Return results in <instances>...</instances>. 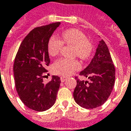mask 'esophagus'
I'll return each mask as SVG.
<instances>
[{
    "mask_svg": "<svg viewBox=\"0 0 131 131\" xmlns=\"http://www.w3.org/2000/svg\"><path fill=\"white\" fill-rule=\"evenodd\" d=\"M66 79H67V78L65 77V76H61V77H60V81H61V82H64Z\"/></svg>",
    "mask_w": 131,
    "mask_h": 131,
    "instance_id": "34e87169",
    "label": "esophagus"
}]
</instances>
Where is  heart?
Listing matches in <instances>:
<instances>
[{
	"label": "heart",
	"instance_id": "1",
	"mask_svg": "<svg viewBox=\"0 0 131 131\" xmlns=\"http://www.w3.org/2000/svg\"><path fill=\"white\" fill-rule=\"evenodd\" d=\"M62 39L60 40L55 37H52L48 42L47 50L51 57H55L59 54L64 44L74 47V55L80 59L86 60L91 55L92 51V44L87 39L86 35L76 29H70L63 32ZM81 68V64L76 60L61 58L58 60L52 66L53 72L62 76H68L73 74Z\"/></svg>",
	"mask_w": 131,
	"mask_h": 131
}]
</instances>
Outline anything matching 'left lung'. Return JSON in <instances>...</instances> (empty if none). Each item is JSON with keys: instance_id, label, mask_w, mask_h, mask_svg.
<instances>
[{"instance_id": "obj_1", "label": "left lung", "mask_w": 131, "mask_h": 131, "mask_svg": "<svg viewBox=\"0 0 131 131\" xmlns=\"http://www.w3.org/2000/svg\"><path fill=\"white\" fill-rule=\"evenodd\" d=\"M80 75L90 81L76 78V86L73 98L77 104L86 109L100 107L107 100L113 91L115 79V69L111 55L103 39L99 42L94 56Z\"/></svg>"}]
</instances>
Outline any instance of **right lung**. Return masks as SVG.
I'll list each match as a JSON object with an SVG mask.
<instances>
[{"instance_id": "obj_1", "label": "right lung", "mask_w": 131, "mask_h": 131, "mask_svg": "<svg viewBox=\"0 0 131 131\" xmlns=\"http://www.w3.org/2000/svg\"><path fill=\"white\" fill-rule=\"evenodd\" d=\"M60 22L35 28L24 39L18 48L14 65L16 89L21 100L27 107L42 112L55 104L60 84L59 76L43 83L50 60L47 50L50 38Z\"/></svg>"}]
</instances>
